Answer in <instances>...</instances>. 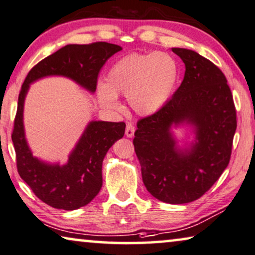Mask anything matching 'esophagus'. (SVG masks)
Returning a JSON list of instances; mask_svg holds the SVG:
<instances>
[{
	"mask_svg": "<svg viewBox=\"0 0 255 255\" xmlns=\"http://www.w3.org/2000/svg\"><path fill=\"white\" fill-rule=\"evenodd\" d=\"M134 132H135L134 125L128 123L127 126H126V130H125V134H126L127 137H132V136H134Z\"/></svg>",
	"mask_w": 255,
	"mask_h": 255,
	"instance_id": "esophagus-1",
	"label": "esophagus"
}]
</instances>
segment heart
<instances>
[{
  "mask_svg": "<svg viewBox=\"0 0 255 255\" xmlns=\"http://www.w3.org/2000/svg\"><path fill=\"white\" fill-rule=\"evenodd\" d=\"M178 77L177 61L167 53H129L107 71L106 83L98 87L99 102L105 109L118 111L121 106L117 96H125L135 113L150 116L168 102Z\"/></svg>",
  "mask_w": 255,
  "mask_h": 255,
  "instance_id": "heart-1",
  "label": "heart"
}]
</instances>
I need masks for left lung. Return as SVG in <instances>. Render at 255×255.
Returning <instances> with one entry per match:
<instances>
[{
    "label": "left lung",
    "mask_w": 255,
    "mask_h": 255,
    "mask_svg": "<svg viewBox=\"0 0 255 255\" xmlns=\"http://www.w3.org/2000/svg\"><path fill=\"white\" fill-rule=\"evenodd\" d=\"M172 52L184 61V81L158 112L138 120L132 144L150 194L181 204L201 198L227 168L237 116L220 68L191 49ZM184 122L192 123L197 132V142L188 152L176 149L169 130Z\"/></svg>",
    "instance_id": "1"
}]
</instances>
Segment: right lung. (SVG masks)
<instances>
[{
  "instance_id": "add662e5",
  "label": "right lung",
  "mask_w": 255,
  "mask_h": 255,
  "mask_svg": "<svg viewBox=\"0 0 255 255\" xmlns=\"http://www.w3.org/2000/svg\"><path fill=\"white\" fill-rule=\"evenodd\" d=\"M119 51L120 46L104 41L67 45L35 64L21 85L11 134L17 171L38 199L56 209L75 210L95 199L103 185V160L124 136L126 124L92 121L66 165L45 164L32 156L24 135L23 106L28 87L41 77L61 75L95 92L103 66Z\"/></svg>"
}]
</instances>
